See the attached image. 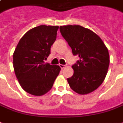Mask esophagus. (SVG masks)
<instances>
[{"label": "esophagus", "instance_id": "obj_1", "mask_svg": "<svg viewBox=\"0 0 123 123\" xmlns=\"http://www.w3.org/2000/svg\"><path fill=\"white\" fill-rule=\"evenodd\" d=\"M60 67L62 69H63V68L65 67V65H62V64H60Z\"/></svg>", "mask_w": 123, "mask_h": 123}]
</instances>
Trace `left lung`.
<instances>
[{
  "mask_svg": "<svg viewBox=\"0 0 123 123\" xmlns=\"http://www.w3.org/2000/svg\"><path fill=\"white\" fill-rule=\"evenodd\" d=\"M60 31L73 54L79 58L72 65L73 75L68 79L69 86L79 94L93 92L107 75L109 65L107 47L96 33L82 26H60Z\"/></svg>",
  "mask_w": 123,
  "mask_h": 123,
  "instance_id": "8db88e82",
  "label": "left lung"
}]
</instances>
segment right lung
Listing matches in <instances>:
<instances>
[{
	"instance_id": "obj_1",
	"label": "right lung",
	"mask_w": 123,
	"mask_h": 123,
	"mask_svg": "<svg viewBox=\"0 0 123 123\" xmlns=\"http://www.w3.org/2000/svg\"><path fill=\"white\" fill-rule=\"evenodd\" d=\"M58 26L40 25L31 29L19 41L13 55V65L19 83L34 96L48 92L60 73L58 65L44 63L55 42Z\"/></svg>"
}]
</instances>
